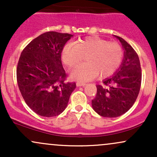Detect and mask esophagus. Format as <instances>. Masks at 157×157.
I'll use <instances>...</instances> for the list:
<instances>
[{
  "label": "esophagus",
  "instance_id": "esophagus-1",
  "mask_svg": "<svg viewBox=\"0 0 157 157\" xmlns=\"http://www.w3.org/2000/svg\"><path fill=\"white\" fill-rule=\"evenodd\" d=\"M86 86V83H84V82H77V86H78V87H80V86L84 87V86Z\"/></svg>",
  "mask_w": 157,
  "mask_h": 157
}]
</instances>
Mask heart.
<instances>
[{"label": "heart", "mask_w": 157, "mask_h": 157, "mask_svg": "<svg viewBox=\"0 0 157 157\" xmlns=\"http://www.w3.org/2000/svg\"><path fill=\"white\" fill-rule=\"evenodd\" d=\"M87 55V63L79 65L71 70V75L75 80L85 82L100 77H110L121 64L123 51L117 43H110L98 37H89L77 44H68L62 52L63 62L69 67L76 66Z\"/></svg>", "instance_id": "heart-1"}]
</instances>
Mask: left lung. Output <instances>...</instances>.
Wrapping results in <instances>:
<instances>
[{"label":"left lung","instance_id":"1","mask_svg":"<svg viewBox=\"0 0 157 157\" xmlns=\"http://www.w3.org/2000/svg\"><path fill=\"white\" fill-rule=\"evenodd\" d=\"M121 43L124 57L111 77L97 85V94L91 101L95 112L103 117H117L127 112L136 101L142 81L141 66L136 52L122 37L113 35Z\"/></svg>","mask_w":157,"mask_h":157}]
</instances>
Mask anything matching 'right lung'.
<instances>
[{
  "label": "right lung",
  "mask_w": 157,
  "mask_h": 157,
  "mask_svg": "<svg viewBox=\"0 0 157 157\" xmlns=\"http://www.w3.org/2000/svg\"><path fill=\"white\" fill-rule=\"evenodd\" d=\"M73 35L45 32L21 52L17 67L19 90L27 105L37 114L52 117L68 105L75 82H66L61 52Z\"/></svg>",
  "instance_id": "right-lung-1"
}]
</instances>
